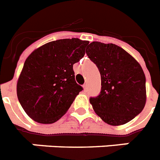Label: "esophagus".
Here are the masks:
<instances>
[{"label":"esophagus","mask_w":160,"mask_h":160,"mask_svg":"<svg viewBox=\"0 0 160 160\" xmlns=\"http://www.w3.org/2000/svg\"><path fill=\"white\" fill-rule=\"evenodd\" d=\"M83 88H84V90L85 92L88 91V85H87V84H84V86H83Z\"/></svg>","instance_id":"1"}]
</instances>
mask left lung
I'll use <instances>...</instances> for the list:
<instances>
[{"instance_id":"obj_1","label":"left lung","mask_w":160,"mask_h":160,"mask_svg":"<svg viewBox=\"0 0 160 160\" xmlns=\"http://www.w3.org/2000/svg\"><path fill=\"white\" fill-rule=\"evenodd\" d=\"M86 54L98 67L101 91L89 102L108 124H125L141 112L146 101L145 76L141 65L118 45L93 42Z\"/></svg>"}]
</instances>
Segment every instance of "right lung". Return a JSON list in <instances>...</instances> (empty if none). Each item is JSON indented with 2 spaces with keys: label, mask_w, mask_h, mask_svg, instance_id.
I'll use <instances>...</instances> for the list:
<instances>
[{
  "label": "right lung",
  "mask_w": 160,
  "mask_h": 160,
  "mask_svg": "<svg viewBox=\"0 0 160 160\" xmlns=\"http://www.w3.org/2000/svg\"><path fill=\"white\" fill-rule=\"evenodd\" d=\"M88 41L65 38L48 42L26 59L17 83V96L32 119L50 124L62 118L83 87L73 65L85 54Z\"/></svg>",
  "instance_id": "add662e5"
}]
</instances>
